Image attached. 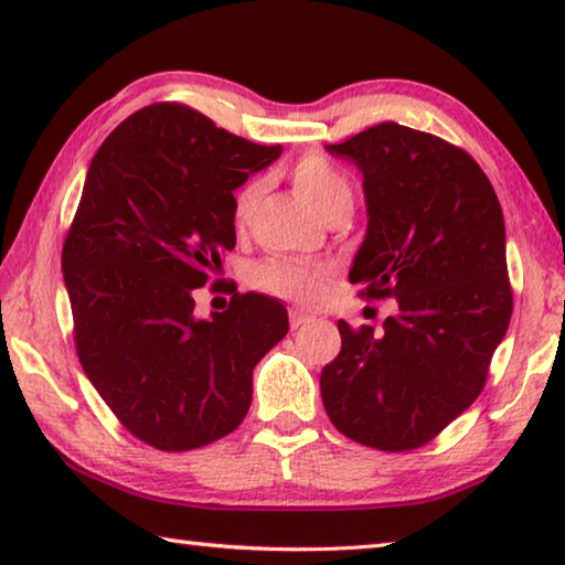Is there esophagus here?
Here are the masks:
<instances>
[{"instance_id": "obj_1", "label": "esophagus", "mask_w": 565, "mask_h": 565, "mask_svg": "<svg viewBox=\"0 0 565 565\" xmlns=\"http://www.w3.org/2000/svg\"><path fill=\"white\" fill-rule=\"evenodd\" d=\"M289 319H291V329H299V327H303V323L313 321L311 313H303V311H299V309H291V311H289Z\"/></svg>"}]
</instances>
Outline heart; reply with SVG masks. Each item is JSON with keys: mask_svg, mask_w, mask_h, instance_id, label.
Returning <instances> with one entry per match:
<instances>
[{"mask_svg": "<svg viewBox=\"0 0 565 565\" xmlns=\"http://www.w3.org/2000/svg\"><path fill=\"white\" fill-rule=\"evenodd\" d=\"M291 184L313 212L323 216L341 204H353V186L347 171L323 157H303L291 169ZM262 196L259 181H248L236 191L232 214L236 226H246ZM254 286L296 301H319L327 291V269L294 259H269L252 274Z\"/></svg>", "mask_w": 565, "mask_h": 565, "instance_id": "heart-1", "label": "heart"}]
</instances>
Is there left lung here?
<instances>
[{"instance_id":"8db88e82","label":"left lung","mask_w":565,"mask_h":565,"mask_svg":"<svg viewBox=\"0 0 565 565\" xmlns=\"http://www.w3.org/2000/svg\"><path fill=\"white\" fill-rule=\"evenodd\" d=\"M327 151L363 174L369 224L349 281L398 311L381 331L339 321L321 401L343 436L408 451L473 404L509 331L503 212L481 167L434 134L384 121Z\"/></svg>"}]
</instances>
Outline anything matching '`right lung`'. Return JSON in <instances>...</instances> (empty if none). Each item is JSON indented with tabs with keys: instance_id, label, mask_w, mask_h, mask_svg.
I'll return each mask as SVG.
<instances>
[{
	"instance_id": "obj_1",
	"label": "right lung",
	"mask_w": 565,
	"mask_h": 565,
	"mask_svg": "<svg viewBox=\"0 0 565 565\" xmlns=\"http://www.w3.org/2000/svg\"><path fill=\"white\" fill-rule=\"evenodd\" d=\"M281 157L181 104L124 119L94 154L62 252L84 374L114 416L161 451L232 434L254 366L289 331L248 291L194 313V289L236 246L234 191Z\"/></svg>"
}]
</instances>
